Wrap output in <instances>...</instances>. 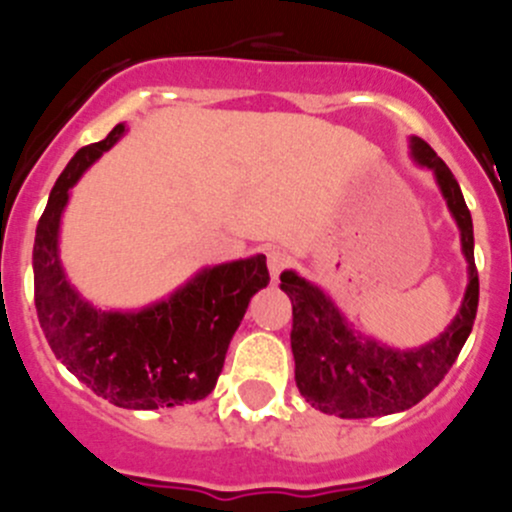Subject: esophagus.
I'll return each mask as SVG.
<instances>
[{
  "label": "esophagus",
  "mask_w": 512,
  "mask_h": 512,
  "mask_svg": "<svg viewBox=\"0 0 512 512\" xmlns=\"http://www.w3.org/2000/svg\"><path fill=\"white\" fill-rule=\"evenodd\" d=\"M288 263H291V256L288 254H283V251L278 249L268 251V271H271L273 281H278V276H281V271L288 266Z\"/></svg>",
  "instance_id": "34e87169"
}]
</instances>
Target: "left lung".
Returning <instances> with one entry per match:
<instances>
[{
  "label": "left lung",
  "mask_w": 512,
  "mask_h": 512,
  "mask_svg": "<svg viewBox=\"0 0 512 512\" xmlns=\"http://www.w3.org/2000/svg\"><path fill=\"white\" fill-rule=\"evenodd\" d=\"M411 159L433 171L435 184L460 231L468 261V286L458 313L440 336L418 348H391L356 331L316 283L296 271L281 273V291L293 306L291 351L296 386L321 413L338 418H378L408 411L428 396L458 358L478 311V271L473 256V219L463 191L445 161L418 136L408 139Z\"/></svg>",
  "instance_id": "8db88e82"
}]
</instances>
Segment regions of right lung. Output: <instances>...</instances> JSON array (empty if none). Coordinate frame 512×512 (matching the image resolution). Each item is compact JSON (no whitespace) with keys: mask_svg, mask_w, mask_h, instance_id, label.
Segmentation results:
<instances>
[{"mask_svg":"<svg viewBox=\"0 0 512 512\" xmlns=\"http://www.w3.org/2000/svg\"><path fill=\"white\" fill-rule=\"evenodd\" d=\"M84 146L49 194L34 239V303L54 356L96 396L129 411L174 408L214 391L226 351L249 308L268 286L266 256L206 266L161 301L139 311H104L82 298L59 261V226L69 191L124 136Z\"/></svg>","mask_w":512,"mask_h":512,"instance_id":"1","label":"right lung"}]
</instances>
